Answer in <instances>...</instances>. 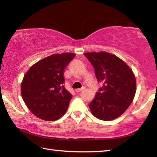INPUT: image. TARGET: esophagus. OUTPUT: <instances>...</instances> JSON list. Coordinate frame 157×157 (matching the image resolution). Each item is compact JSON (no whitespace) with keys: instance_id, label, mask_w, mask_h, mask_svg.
<instances>
[{"instance_id":"obj_1","label":"esophagus","mask_w":157,"mask_h":157,"mask_svg":"<svg viewBox=\"0 0 157 157\" xmlns=\"http://www.w3.org/2000/svg\"><path fill=\"white\" fill-rule=\"evenodd\" d=\"M85 89V87L84 86H83V87H82V88H80V89H77L76 90H75V91L77 92V93H78V92H80V91H82V90H84Z\"/></svg>"}]
</instances>
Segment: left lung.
<instances>
[{
  "instance_id": "1",
  "label": "left lung",
  "mask_w": 157,
  "mask_h": 157,
  "mask_svg": "<svg viewBox=\"0 0 157 157\" xmlns=\"http://www.w3.org/2000/svg\"><path fill=\"white\" fill-rule=\"evenodd\" d=\"M84 55L94 66L98 82L102 83L89 105L90 109L100 120H113L126 111L134 99V73L125 62L109 52H86Z\"/></svg>"
}]
</instances>
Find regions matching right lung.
<instances>
[{"label":"right lung","instance_id":"right-lung-1","mask_svg":"<svg viewBox=\"0 0 157 157\" xmlns=\"http://www.w3.org/2000/svg\"><path fill=\"white\" fill-rule=\"evenodd\" d=\"M73 53L54 54L32 66L23 77L21 95L34 115L44 121L61 118L67 110L72 95L65 89L63 73Z\"/></svg>","mask_w":157,"mask_h":157}]
</instances>
